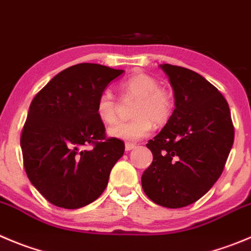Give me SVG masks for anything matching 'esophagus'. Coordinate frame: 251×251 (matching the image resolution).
Here are the masks:
<instances>
[{
  "label": "esophagus",
  "mask_w": 251,
  "mask_h": 251,
  "mask_svg": "<svg viewBox=\"0 0 251 251\" xmlns=\"http://www.w3.org/2000/svg\"><path fill=\"white\" fill-rule=\"evenodd\" d=\"M134 148H137V145L135 144H132V143H126V150H127V151H130V150H133Z\"/></svg>",
  "instance_id": "34e87169"
}]
</instances>
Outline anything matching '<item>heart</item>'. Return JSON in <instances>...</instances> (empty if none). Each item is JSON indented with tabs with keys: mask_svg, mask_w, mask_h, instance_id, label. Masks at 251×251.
Masks as SVG:
<instances>
[{
	"mask_svg": "<svg viewBox=\"0 0 251 251\" xmlns=\"http://www.w3.org/2000/svg\"><path fill=\"white\" fill-rule=\"evenodd\" d=\"M122 97H137L133 104V119L119 122L109 129V135L128 143H134L151 133L154 124H164L173 113V99L160 87L159 81L147 74H135L121 85ZM118 103L109 91L100 94L96 101V114L104 124L117 121Z\"/></svg>",
	"mask_w": 251,
	"mask_h": 251,
	"instance_id": "heart-1",
	"label": "heart"
}]
</instances>
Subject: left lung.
<instances>
[{
    "label": "left lung",
    "instance_id": "1",
    "mask_svg": "<svg viewBox=\"0 0 251 251\" xmlns=\"http://www.w3.org/2000/svg\"><path fill=\"white\" fill-rule=\"evenodd\" d=\"M175 109L163 130L148 142L152 163L143 173L145 195L166 208L199 201L223 173L234 142L226 100L203 76L164 64Z\"/></svg>",
    "mask_w": 251,
    "mask_h": 251
}]
</instances>
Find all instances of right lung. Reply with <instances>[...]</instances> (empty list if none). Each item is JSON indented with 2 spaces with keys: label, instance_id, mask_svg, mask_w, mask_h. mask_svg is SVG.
Wrapping results in <instances>:
<instances>
[{
  "label": "right lung",
  "instance_id": "right-lung-1",
  "mask_svg": "<svg viewBox=\"0 0 251 251\" xmlns=\"http://www.w3.org/2000/svg\"><path fill=\"white\" fill-rule=\"evenodd\" d=\"M123 70L82 63L54 76L35 95L21 134L23 165L50 203L76 209L97 200L124 143L107 138L96 101Z\"/></svg>",
  "mask_w": 251,
  "mask_h": 251
}]
</instances>
